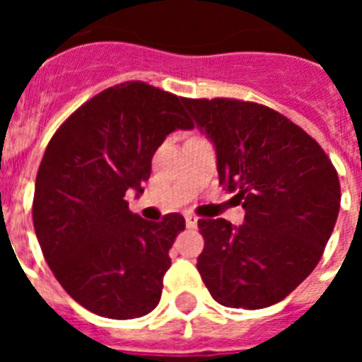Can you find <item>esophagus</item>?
Listing matches in <instances>:
<instances>
[{"label":"esophagus","mask_w":362,"mask_h":362,"mask_svg":"<svg viewBox=\"0 0 362 362\" xmlns=\"http://www.w3.org/2000/svg\"><path fill=\"white\" fill-rule=\"evenodd\" d=\"M185 221H187V228H196L197 226V217L194 214H187Z\"/></svg>","instance_id":"34e87169"}]
</instances>
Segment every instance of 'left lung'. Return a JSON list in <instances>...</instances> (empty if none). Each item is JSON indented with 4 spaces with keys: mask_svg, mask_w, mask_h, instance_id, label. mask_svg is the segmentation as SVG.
Returning <instances> with one entry per match:
<instances>
[{
    "mask_svg": "<svg viewBox=\"0 0 362 362\" xmlns=\"http://www.w3.org/2000/svg\"><path fill=\"white\" fill-rule=\"evenodd\" d=\"M216 146L219 183L245 223L199 219L197 270L228 308L276 305L317 267L341 206L337 170L312 136L264 105L181 98Z\"/></svg>",
    "mask_w": 362,
    "mask_h": 362,
    "instance_id": "obj_1",
    "label": "left lung"
}]
</instances>
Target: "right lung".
<instances>
[{"instance_id": "right-lung-1", "label": "right lung", "mask_w": 362, "mask_h": 362, "mask_svg": "<svg viewBox=\"0 0 362 362\" xmlns=\"http://www.w3.org/2000/svg\"><path fill=\"white\" fill-rule=\"evenodd\" d=\"M177 129H194L181 98L127 81L81 105L45 150L32 203L41 252L65 292L101 317H143L159 305L185 217L146 221L124 194H143L153 153Z\"/></svg>"}]
</instances>
